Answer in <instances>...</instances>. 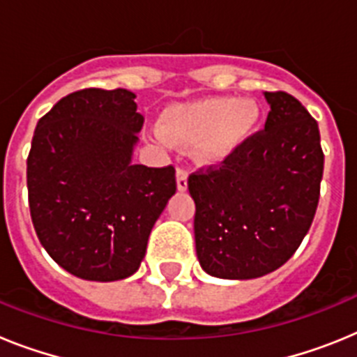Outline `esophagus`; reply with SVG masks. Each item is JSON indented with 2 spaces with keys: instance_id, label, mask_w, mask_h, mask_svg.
<instances>
[{
  "instance_id": "34e87169",
  "label": "esophagus",
  "mask_w": 357,
  "mask_h": 357,
  "mask_svg": "<svg viewBox=\"0 0 357 357\" xmlns=\"http://www.w3.org/2000/svg\"><path fill=\"white\" fill-rule=\"evenodd\" d=\"M176 189L178 191H185L188 189V172L182 168L176 169Z\"/></svg>"
}]
</instances>
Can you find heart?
I'll use <instances>...</instances> for the list:
<instances>
[{"instance_id": "b5f03b06", "label": "heart", "mask_w": 357, "mask_h": 357, "mask_svg": "<svg viewBox=\"0 0 357 357\" xmlns=\"http://www.w3.org/2000/svg\"><path fill=\"white\" fill-rule=\"evenodd\" d=\"M259 121L261 107L255 100L207 96L169 107L153 137L162 146H195V155L204 164H222L247 144Z\"/></svg>"}]
</instances>
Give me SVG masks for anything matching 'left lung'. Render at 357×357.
Instances as JSON below:
<instances>
[{"instance_id": "obj_1", "label": "left lung", "mask_w": 357, "mask_h": 357, "mask_svg": "<svg viewBox=\"0 0 357 357\" xmlns=\"http://www.w3.org/2000/svg\"><path fill=\"white\" fill-rule=\"evenodd\" d=\"M270 112L261 134L223 168L189 176L195 245L204 272L257 279L301 247L317 213L324 175L318 123L288 93H264Z\"/></svg>"}]
</instances>
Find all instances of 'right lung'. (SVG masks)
<instances>
[{"instance_id": "add662e5", "label": "right lung", "mask_w": 357, "mask_h": 357, "mask_svg": "<svg viewBox=\"0 0 357 357\" xmlns=\"http://www.w3.org/2000/svg\"><path fill=\"white\" fill-rule=\"evenodd\" d=\"M127 89H84L37 123L26 160L37 238L84 280L134 275L150 232L175 195V169L134 164L144 118Z\"/></svg>"}]
</instances>
